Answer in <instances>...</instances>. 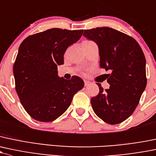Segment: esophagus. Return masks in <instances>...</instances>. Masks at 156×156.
Returning a JSON list of instances; mask_svg holds the SVG:
<instances>
[{
	"instance_id": "esophagus-1",
	"label": "esophagus",
	"mask_w": 156,
	"mask_h": 156,
	"mask_svg": "<svg viewBox=\"0 0 156 156\" xmlns=\"http://www.w3.org/2000/svg\"><path fill=\"white\" fill-rule=\"evenodd\" d=\"M90 83V82L89 81H87V80H84V85L85 86H88V85Z\"/></svg>"
}]
</instances>
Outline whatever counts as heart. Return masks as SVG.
<instances>
[{
  "label": "heart",
  "mask_w": 156,
  "mask_h": 156,
  "mask_svg": "<svg viewBox=\"0 0 156 156\" xmlns=\"http://www.w3.org/2000/svg\"><path fill=\"white\" fill-rule=\"evenodd\" d=\"M85 42H91V41H85Z\"/></svg>",
  "instance_id": "b5f03b06"
}]
</instances>
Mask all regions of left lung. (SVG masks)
Returning <instances> with one entry per match:
<instances>
[{
  "label": "left lung",
  "instance_id": "left-lung-1",
  "mask_svg": "<svg viewBox=\"0 0 156 156\" xmlns=\"http://www.w3.org/2000/svg\"><path fill=\"white\" fill-rule=\"evenodd\" d=\"M83 36L99 47L100 67L107 75L109 89L91 99L95 114L107 123L115 125L128 119L138 105L147 86L146 59L137 41L108 27L85 30Z\"/></svg>",
  "mask_w": 156,
  "mask_h": 156
}]
</instances>
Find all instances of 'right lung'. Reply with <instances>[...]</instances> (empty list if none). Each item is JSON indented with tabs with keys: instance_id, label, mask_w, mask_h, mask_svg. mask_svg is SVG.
<instances>
[{
	"instance_id": "add662e5",
	"label": "right lung",
	"mask_w": 156,
	"mask_h": 156,
	"mask_svg": "<svg viewBox=\"0 0 156 156\" xmlns=\"http://www.w3.org/2000/svg\"><path fill=\"white\" fill-rule=\"evenodd\" d=\"M83 30L51 28L27 37L22 42L13 66L16 90L24 110L33 119L51 122L69 107L73 96L84 86L78 76L60 78L57 66Z\"/></svg>"
}]
</instances>
